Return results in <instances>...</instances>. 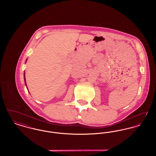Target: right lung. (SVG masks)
I'll return each instance as SVG.
<instances>
[{"instance_id": "obj_1", "label": "right lung", "mask_w": 156, "mask_h": 156, "mask_svg": "<svg viewBox=\"0 0 156 156\" xmlns=\"http://www.w3.org/2000/svg\"><path fill=\"white\" fill-rule=\"evenodd\" d=\"M24 75H25V74H24ZM24 81H25V83H26V79H25V77H24Z\"/></svg>"}]
</instances>
